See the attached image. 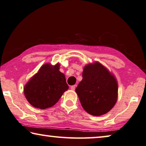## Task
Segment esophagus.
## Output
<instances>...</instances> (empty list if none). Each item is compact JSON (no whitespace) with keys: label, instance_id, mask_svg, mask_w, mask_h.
Masks as SVG:
<instances>
[{"label":"esophagus","instance_id":"obj_1","mask_svg":"<svg viewBox=\"0 0 146 146\" xmlns=\"http://www.w3.org/2000/svg\"><path fill=\"white\" fill-rule=\"evenodd\" d=\"M76 87V85H74V86H70V88H71V90H75Z\"/></svg>","mask_w":146,"mask_h":146}]
</instances>
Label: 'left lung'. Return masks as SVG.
Returning a JSON list of instances; mask_svg holds the SVG:
<instances>
[{
	"instance_id": "1",
	"label": "left lung",
	"mask_w": 146,
	"mask_h": 146,
	"mask_svg": "<svg viewBox=\"0 0 146 146\" xmlns=\"http://www.w3.org/2000/svg\"><path fill=\"white\" fill-rule=\"evenodd\" d=\"M82 77L76 92L84 109L94 116L108 113L117 101L118 84L115 76L96 62L84 66Z\"/></svg>"
}]
</instances>
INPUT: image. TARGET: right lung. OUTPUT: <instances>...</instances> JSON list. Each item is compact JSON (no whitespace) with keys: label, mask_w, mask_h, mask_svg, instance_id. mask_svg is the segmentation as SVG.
I'll use <instances>...</instances> for the list:
<instances>
[{"label":"right lung","mask_w":146,"mask_h":146,"mask_svg":"<svg viewBox=\"0 0 146 146\" xmlns=\"http://www.w3.org/2000/svg\"><path fill=\"white\" fill-rule=\"evenodd\" d=\"M59 66L58 63L54 66L43 65L24 86L25 96L33 107L41 109L51 107L69 88Z\"/></svg>","instance_id":"1"}]
</instances>
